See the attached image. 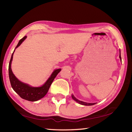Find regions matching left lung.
Listing matches in <instances>:
<instances>
[{
    "label": "left lung",
    "mask_w": 132,
    "mask_h": 132,
    "mask_svg": "<svg viewBox=\"0 0 132 132\" xmlns=\"http://www.w3.org/2000/svg\"><path fill=\"white\" fill-rule=\"evenodd\" d=\"M120 59H121V55H120ZM72 98L74 100L76 101L77 102L79 103V104L83 105H86V106H90V105H93L94 104H95V103H87V102H85L83 101H79L78 100H77L76 97H75L73 95H72Z\"/></svg>",
    "instance_id": "1"
}]
</instances>
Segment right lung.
Listing matches in <instances>:
<instances>
[{"mask_svg": "<svg viewBox=\"0 0 132 132\" xmlns=\"http://www.w3.org/2000/svg\"><path fill=\"white\" fill-rule=\"evenodd\" d=\"M27 38V36H24L22 39L19 40V43L16 46V48L20 45L26 38ZM15 51V50H14ZM13 52L11 59H10L9 66V78L10 81V83L14 91L19 95V96L23 99L29 101H36L41 98H42L45 95L47 94L48 90L50 88L51 84L53 82L54 78H55L57 74L61 70V69L55 70L53 71L52 74L51 75L47 81L46 82V83L44 84L43 86L38 87H34L29 86L28 85L23 83V82L19 81L16 77L14 76L11 70V64L13 58V54L14 53Z\"/></svg>", "mask_w": 132, "mask_h": 132, "instance_id": "1", "label": "right lung"}]
</instances>
